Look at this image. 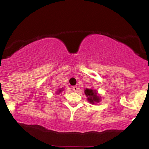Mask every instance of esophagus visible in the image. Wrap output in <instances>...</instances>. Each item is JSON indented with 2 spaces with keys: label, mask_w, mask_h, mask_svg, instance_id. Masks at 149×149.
I'll return each mask as SVG.
<instances>
[{
  "label": "esophagus",
  "mask_w": 149,
  "mask_h": 149,
  "mask_svg": "<svg viewBox=\"0 0 149 149\" xmlns=\"http://www.w3.org/2000/svg\"><path fill=\"white\" fill-rule=\"evenodd\" d=\"M72 89H73V90L74 92H77V91H78V88L77 86H73Z\"/></svg>",
  "instance_id": "obj_1"
}]
</instances>
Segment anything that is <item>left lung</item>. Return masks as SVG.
Instances as JSON below:
<instances>
[{
  "mask_svg": "<svg viewBox=\"0 0 149 149\" xmlns=\"http://www.w3.org/2000/svg\"><path fill=\"white\" fill-rule=\"evenodd\" d=\"M84 92L85 95L88 97V100L90 103L95 104L100 102L101 97L97 95V92H96V90L86 88Z\"/></svg>",
  "mask_w": 149,
  "mask_h": 149,
  "instance_id": "left-lung-1",
  "label": "left lung"
}]
</instances>
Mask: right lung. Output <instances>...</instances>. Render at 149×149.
Segmentation results:
<instances>
[{"instance_id":"right-lung-1","label":"right lung","mask_w":149,"mask_h":149,"mask_svg":"<svg viewBox=\"0 0 149 149\" xmlns=\"http://www.w3.org/2000/svg\"><path fill=\"white\" fill-rule=\"evenodd\" d=\"M61 91H63V89L62 88L60 89V90H58V92H57V94H59V93H60V92H61Z\"/></svg>"}]
</instances>
